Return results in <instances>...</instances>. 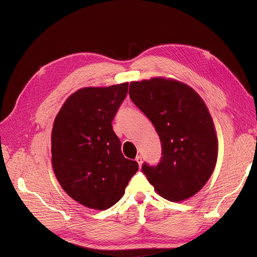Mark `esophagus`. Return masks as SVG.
Returning a JSON list of instances; mask_svg holds the SVG:
<instances>
[{"label":"esophagus","mask_w":257,"mask_h":257,"mask_svg":"<svg viewBox=\"0 0 257 257\" xmlns=\"http://www.w3.org/2000/svg\"><path fill=\"white\" fill-rule=\"evenodd\" d=\"M136 162L138 163L139 167H141V166H142V164H143V157H142V155H138V157L136 158Z\"/></svg>","instance_id":"1"}]
</instances>
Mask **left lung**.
Segmentation results:
<instances>
[{
    "mask_svg": "<svg viewBox=\"0 0 257 257\" xmlns=\"http://www.w3.org/2000/svg\"><path fill=\"white\" fill-rule=\"evenodd\" d=\"M128 94L162 144L160 163H144L143 173L168 200L195 195L211 177L217 158L214 124L204 100L188 84L161 77L131 82Z\"/></svg>",
    "mask_w": 257,
    "mask_h": 257,
    "instance_id": "1",
    "label": "left lung"
}]
</instances>
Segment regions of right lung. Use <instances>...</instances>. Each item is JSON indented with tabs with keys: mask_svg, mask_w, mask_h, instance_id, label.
<instances>
[{
	"mask_svg": "<svg viewBox=\"0 0 257 257\" xmlns=\"http://www.w3.org/2000/svg\"><path fill=\"white\" fill-rule=\"evenodd\" d=\"M127 89V82L80 89L65 100L54 119V175L62 189L84 207H112L138 170L136 161L123 157L111 125Z\"/></svg>",
	"mask_w": 257,
	"mask_h": 257,
	"instance_id": "right-lung-1",
	"label": "right lung"
}]
</instances>
